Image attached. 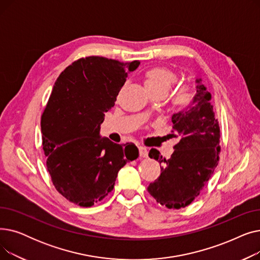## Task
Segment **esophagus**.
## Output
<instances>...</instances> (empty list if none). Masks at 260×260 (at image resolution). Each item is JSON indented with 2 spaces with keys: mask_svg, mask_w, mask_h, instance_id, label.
I'll return each mask as SVG.
<instances>
[{
  "mask_svg": "<svg viewBox=\"0 0 260 260\" xmlns=\"http://www.w3.org/2000/svg\"><path fill=\"white\" fill-rule=\"evenodd\" d=\"M139 156L141 158H146L148 156V151L145 148V147H142V146H139Z\"/></svg>",
  "mask_w": 260,
  "mask_h": 260,
  "instance_id": "obj_1",
  "label": "esophagus"
}]
</instances>
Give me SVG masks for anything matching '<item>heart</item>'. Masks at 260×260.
Here are the masks:
<instances>
[{"label": "heart", "mask_w": 260, "mask_h": 260, "mask_svg": "<svg viewBox=\"0 0 260 260\" xmlns=\"http://www.w3.org/2000/svg\"><path fill=\"white\" fill-rule=\"evenodd\" d=\"M143 80L145 88L151 94H166L171 88V86L176 83L177 76L167 67L157 66L145 72ZM188 100L189 94L187 90H182L175 99L176 103L180 105L187 103Z\"/></svg>", "instance_id": "1"}]
</instances>
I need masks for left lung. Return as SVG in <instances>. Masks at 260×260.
<instances>
[{
	"instance_id": "obj_1",
	"label": "left lung",
	"mask_w": 260,
	"mask_h": 260,
	"mask_svg": "<svg viewBox=\"0 0 260 260\" xmlns=\"http://www.w3.org/2000/svg\"><path fill=\"white\" fill-rule=\"evenodd\" d=\"M195 80L196 94L190 104L172 116L170 138L178 143L170 159H162L157 149L148 156L160 163L161 175L147 190L169 209L185 208L199 195L219 161L220 128L211 103L212 94Z\"/></svg>"
}]
</instances>
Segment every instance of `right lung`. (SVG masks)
I'll return each mask as SVG.
<instances>
[{"instance_id":"add662e5","label":"right lung","mask_w":260,"mask_h":260,"mask_svg":"<svg viewBox=\"0 0 260 260\" xmlns=\"http://www.w3.org/2000/svg\"><path fill=\"white\" fill-rule=\"evenodd\" d=\"M139 65L82 58L53 85L41 120L46 166L58 192L80 207L101 201L113 190L118 172L139 157L134 143L117 144L100 135L104 114Z\"/></svg>"}]
</instances>
